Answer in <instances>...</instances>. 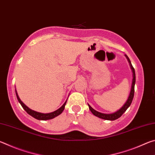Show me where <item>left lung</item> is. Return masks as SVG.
I'll return each mask as SVG.
<instances>
[{
    "mask_svg": "<svg viewBox=\"0 0 155 155\" xmlns=\"http://www.w3.org/2000/svg\"><path fill=\"white\" fill-rule=\"evenodd\" d=\"M124 56L127 58V61L129 64L130 68L131 69V71H132L133 73V79H132V84H131V88H130V91L129 93V95H128V98L126 101V103L124 104L121 108H120L119 110H117V111H115L114 113H112V114H103V113H101L96 111L95 109H94L92 107H91L90 104H88L89 108H90V110L91 112L95 115L96 117H98L100 118L103 119V120H117V118H119L122 116V115L124 114V113L127 111V109L130 107L131 103H132L133 97H134V92H135V69L133 68L132 64H131V62L130 61L129 58H128V56L127 54H124Z\"/></svg>",
    "mask_w": 155,
    "mask_h": 155,
    "instance_id": "obj_1",
    "label": "left lung"
}]
</instances>
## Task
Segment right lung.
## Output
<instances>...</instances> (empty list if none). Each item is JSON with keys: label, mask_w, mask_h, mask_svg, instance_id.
I'll return each mask as SVG.
<instances>
[{"label": "right lung", "mask_w": 155, "mask_h": 155, "mask_svg": "<svg viewBox=\"0 0 155 155\" xmlns=\"http://www.w3.org/2000/svg\"><path fill=\"white\" fill-rule=\"evenodd\" d=\"M15 94H16V96H17V98H18V101L19 103H20L21 106L23 107V109H24L28 114H29L31 116L33 117L34 118H35L37 120H51L54 118V117H55L57 116H58L59 115H60L64 111V109H65V104H66L67 103V100L65 101V102L64 103V104H63V105L60 107L59 109H58L56 111H54L53 112H51V113H48V114H43V113H40V112H38V111H33V110L31 109L30 108H28V107L24 103H22V101L20 99L19 96L18 95V93H17V91L15 90Z\"/></svg>", "instance_id": "right-lung-1"}]
</instances>
